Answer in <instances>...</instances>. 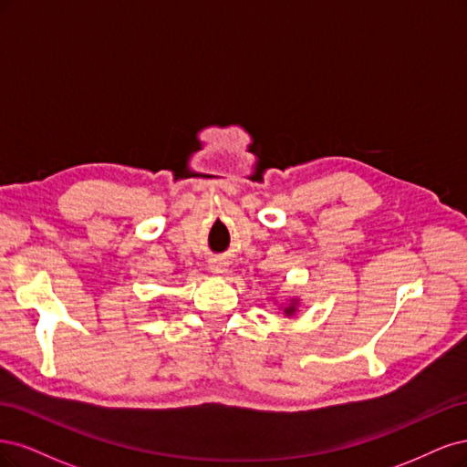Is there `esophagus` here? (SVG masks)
Returning <instances> with one entry per match:
<instances>
[{
    "label": "esophagus",
    "instance_id": "esophagus-1",
    "mask_svg": "<svg viewBox=\"0 0 467 467\" xmlns=\"http://www.w3.org/2000/svg\"><path fill=\"white\" fill-rule=\"evenodd\" d=\"M209 269H212V274H217V275L224 274V272H227V262L213 258V260H209Z\"/></svg>",
    "mask_w": 467,
    "mask_h": 467
}]
</instances>
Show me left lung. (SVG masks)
<instances>
[{"label":"left lung","instance_id":"left-lung-1","mask_svg":"<svg viewBox=\"0 0 467 467\" xmlns=\"http://www.w3.org/2000/svg\"><path fill=\"white\" fill-rule=\"evenodd\" d=\"M296 305H298V300H296V298H291V303L283 308V312L287 314V316H293V314L296 312Z\"/></svg>","mask_w":467,"mask_h":467}]
</instances>
